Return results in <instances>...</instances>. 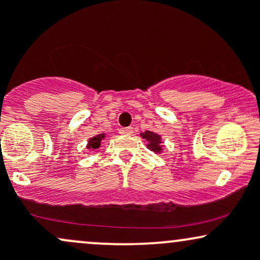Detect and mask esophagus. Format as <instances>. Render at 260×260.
<instances>
[{
	"label": "esophagus",
	"mask_w": 260,
	"mask_h": 260,
	"mask_svg": "<svg viewBox=\"0 0 260 260\" xmlns=\"http://www.w3.org/2000/svg\"><path fill=\"white\" fill-rule=\"evenodd\" d=\"M119 133L121 134V135H130V134L133 133V127H121V129L119 130Z\"/></svg>",
	"instance_id": "esophagus-1"
}]
</instances>
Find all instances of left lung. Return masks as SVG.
Returning a JSON list of instances; mask_svg holds the SVG:
<instances>
[{
	"label": "left lung",
	"instance_id": "obj_1",
	"mask_svg": "<svg viewBox=\"0 0 260 260\" xmlns=\"http://www.w3.org/2000/svg\"><path fill=\"white\" fill-rule=\"evenodd\" d=\"M141 136L144 139H146V141L149 142L147 144V147L153 152H161L162 151V144H161V136L158 134L152 133V131H145V133L141 134Z\"/></svg>",
	"mask_w": 260,
	"mask_h": 260
}]
</instances>
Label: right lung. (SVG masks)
Instances as JSON below:
<instances>
[{"label": "right lung", "mask_w": 260, "mask_h": 260, "mask_svg": "<svg viewBox=\"0 0 260 260\" xmlns=\"http://www.w3.org/2000/svg\"><path fill=\"white\" fill-rule=\"evenodd\" d=\"M105 138V134H100V135H96L94 136V138H91L90 140L88 142V149H99L100 147V142H102L103 139Z\"/></svg>", "instance_id": "obj_1"}]
</instances>
